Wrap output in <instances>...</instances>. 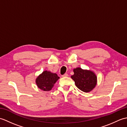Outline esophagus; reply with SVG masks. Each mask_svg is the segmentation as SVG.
<instances>
[{"instance_id":"obj_1","label":"esophagus","mask_w":127,"mask_h":127,"mask_svg":"<svg viewBox=\"0 0 127 127\" xmlns=\"http://www.w3.org/2000/svg\"><path fill=\"white\" fill-rule=\"evenodd\" d=\"M68 76V74H66V73H65V74H64V75H62V77H66V76Z\"/></svg>"}]
</instances>
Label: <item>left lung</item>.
Listing matches in <instances>:
<instances>
[{
    "label": "left lung",
    "instance_id": "1",
    "mask_svg": "<svg viewBox=\"0 0 127 127\" xmlns=\"http://www.w3.org/2000/svg\"><path fill=\"white\" fill-rule=\"evenodd\" d=\"M74 74L71 76L76 87L84 92H89L96 85V76L91 70H83L80 68L74 69Z\"/></svg>",
    "mask_w": 127,
    "mask_h": 127
}]
</instances>
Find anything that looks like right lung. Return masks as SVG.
I'll return each instance as SVG.
<instances>
[{
	"mask_svg": "<svg viewBox=\"0 0 127 127\" xmlns=\"http://www.w3.org/2000/svg\"><path fill=\"white\" fill-rule=\"evenodd\" d=\"M59 79V77L56 74L50 71H45L40 75L36 79V83L40 89L49 91L53 87V85Z\"/></svg>",
	"mask_w": 127,
	"mask_h": 127,
	"instance_id": "right-lung-1",
	"label": "right lung"
}]
</instances>
